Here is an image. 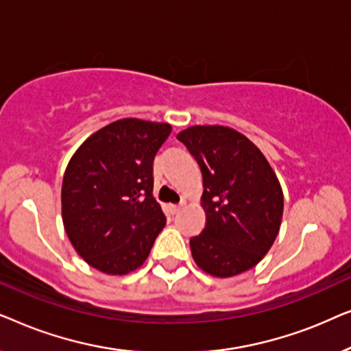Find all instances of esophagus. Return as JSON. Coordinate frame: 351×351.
Segmentation results:
<instances>
[{
	"label": "esophagus",
	"instance_id": "34e87169",
	"mask_svg": "<svg viewBox=\"0 0 351 351\" xmlns=\"http://www.w3.org/2000/svg\"><path fill=\"white\" fill-rule=\"evenodd\" d=\"M184 204H185V203H180V204H171V213H172V214H177L182 208H184Z\"/></svg>",
	"mask_w": 351,
	"mask_h": 351
}]
</instances>
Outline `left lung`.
Here are the masks:
<instances>
[{
  "mask_svg": "<svg viewBox=\"0 0 351 351\" xmlns=\"http://www.w3.org/2000/svg\"><path fill=\"white\" fill-rule=\"evenodd\" d=\"M203 174L206 225L190 239L204 273L232 278L265 257L280 233L285 196L263 153L237 129L196 124L177 134Z\"/></svg>",
  "mask_w": 351,
  "mask_h": 351,
  "instance_id": "left-lung-1",
  "label": "left lung"
}]
</instances>
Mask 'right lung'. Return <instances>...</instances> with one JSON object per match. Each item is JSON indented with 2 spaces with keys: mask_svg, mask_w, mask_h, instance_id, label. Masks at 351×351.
Segmentation results:
<instances>
[{
  "mask_svg": "<svg viewBox=\"0 0 351 351\" xmlns=\"http://www.w3.org/2000/svg\"><path fill=\"white\" fill-rule=\"evenodd\" d=\"M172 126L123 118L78 147L62 180V222L71 246L95 270L128 275L143 265L166 225L153 198V160Z\"/></svg>",
  "mask_w": 351,
  "mask_h": 351,
  "instance_id": "obj_1",
  "label": "right lung"
}]
</instances>
